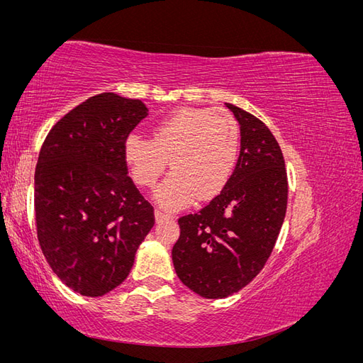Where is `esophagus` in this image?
Listing matches in <instances>:
<instances>
[{
    "mask_svg": "<svg viewBox=\"0 0 363 363\" xmlns=\"http://www.w3.org/2000/svg\"><path fill=\"white\" fill-rule=\"evenodd\" d=\"M155 216H156V221H163V219H169L171 218V215H167V213H163L160 211H156Z\"/></svg>",
    "mask_w": 363,
    "mask_h": 363,
    "instance_id": "obj_1",
    "label": "esophagus"
}]
</instances>
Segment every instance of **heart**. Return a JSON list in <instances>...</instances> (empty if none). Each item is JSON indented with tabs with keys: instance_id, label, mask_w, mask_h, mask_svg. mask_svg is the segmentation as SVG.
Returning <instances> with one entry per match:
<instances>
[{
	"instance_id": "b5f03b06",
	"label": "heart",
	"mask_w": 363,
	"mask_h": 363,
	"mask_svg": "<svg viewBox=\"0 0 363 363\" xmlns=\"http://www.w3.org/2000/svg\"><path fill=\"white\" fill-rule=\"evenodd\" d=\"M240 147L238 121L225 111L179 108L160 119L152 138L130 133L124 140V160L131 179L151 188L169 167L172 172L155 192L156 203L177 211L212 200L235 171Z\"/></svg>"
}]
</instances>
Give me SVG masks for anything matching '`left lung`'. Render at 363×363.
Returning a JSON list of instances; mask_svg holds the SVG:
<instances>
[{
	"mask_svg": "<svg viewBox=\"0 0 363 363\" xmlns=\"http://www.w3.org/2000/svg\"><path fill=\"white\" fill-rule=\"evenodd\" d=\"M240 127L235 171L199 213L179 219L172 263L184 286L225 298L262 271L286 215L288 179L281 150L260 119L225 103Z\"/></svg>",
	"mask_w": 363,
	"mask_h": 363,
	"instance_id": "1",
	"label": "left lung"
}]
</instances>
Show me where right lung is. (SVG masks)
Returning a JSON list of instances; mask_svg holds the SVG:
<instances>
[{
  "instance_id": "obj_1",
  "label": "right lung",
  "mask_w": 363,
  "mask_h": 363,
  "mask_svg": "<svg viewBox=\"0 0 363 363\" xmlns=\"http://www.w3.org/2000/svg\"><path fill=\"white\" fill-rule=\"evenodd\" d=\"M148 108L104 92L54 125L35 172L40 250L74 292L101 296L123 283L155 225L152 206L131 182L124 140Z\"/></svg>"
}]
</instances>
